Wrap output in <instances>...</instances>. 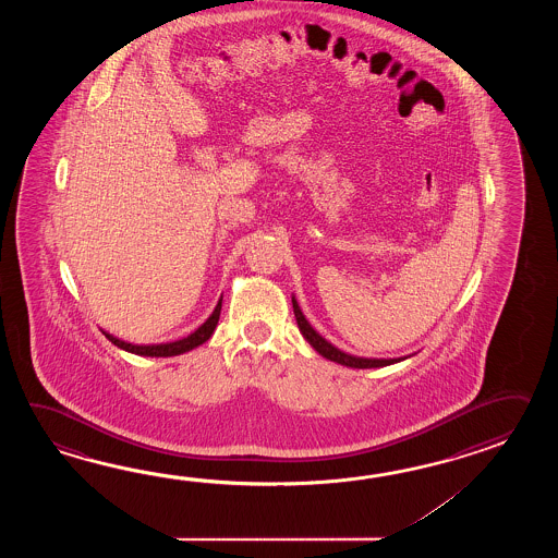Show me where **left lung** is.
Instances as JSON below:
<instances>
[{
  "mask_svg": "<svg viewBox=\"0 0 558 558\" xmlns=\"http://www.w3.org/2000/svg\"><path fill=\"white\" fill-rule=\"evenodd\" d=\"M293 311H295L299 331L303 332V337L307 339L308 344H311L319 355L325 356V359H329V361H335V363H339V365L353 368L387 367V365H392V363L403 361V359H363V356L347 355L343 351H339L337 347H332L329 341H325V339L320 337L319 332L315 331V329L308 325V320L305 319V315L301 313V308L296 305L295 296H293Z\"/></svg>",
  "mask_w": 558,
  "mask_h": 558,
  "instance_id": "1",
  "label": "left lung"
}]
</instances>
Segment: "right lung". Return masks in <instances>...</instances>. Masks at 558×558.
<instances>
[{
    "mask_svg": "<svg viewBox=\"0 0 558 558\" xmlns=\"http://www.w3.org/2000/svg\"><path fill=\"white\" fill-rule=\"evenodd\" d=\"M219 315H221V299H219L217 307H215L214 313H211V317L205 320L197 331L191 332L190 337L179 339V341H173V343L131 344L125 343V341H121V339L113 337V335H109V332L104 331V335H106L107 339H109L111 343L119 347V349L130 351V353H135V355L175 356L181 355V353H187L191 349H195V347H199V344L205 343V341L214 335L215 327H217V320H219Z\"/></svg>",
    "mask_w": 558,
    "mask_h": 558,
    "instance_id": "add662e5",
    "label": "right lung"
}]
</instances>
